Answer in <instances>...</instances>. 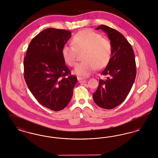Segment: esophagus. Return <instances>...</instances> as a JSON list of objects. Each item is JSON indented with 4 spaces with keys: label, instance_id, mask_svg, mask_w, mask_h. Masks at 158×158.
<instances>
[{
    "label": "esophagus",
    "instance_id": "1",
    "mask_svg": "<svg viewBox=\"0 0 158 158\" xmlns=\"http://www.w3.org/2000/svg\"><path fill=\"white\" fill-rule=\"evenodd\" d=\"M77 80H78V81H79V82H85V81H86V78H85V77H80V76H77Z\"/></svg>",
    "mask_w": 158,
    "mask_h": 158
}]
</instances>
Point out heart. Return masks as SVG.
Listing matches in <instances>:
<instances>
[{"mask_svg":"<svg viewBox=\"0 0 158 158\" xmlns=\"http://www.w3.org/2000/svg\"><path fill=\"white\" fill-rule=\"evenodd\" d=\"M72 45H64L61 54L63 60L69 66H75L77 53L83 54L82 62L76 66L74 73L87 76L97 69L105 67L112 54L111 42L97 32L85 30L76 33L72 40Z\"/></svg>","mask_w":158,"mask_h":158,"instance_id":"1","label":"heart"}]
</instances>
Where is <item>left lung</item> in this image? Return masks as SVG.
Wrapping results in <instances>:
<instances>
[{"mask_svg": "<svg viewBox=\"0 0 158 158\" xmlns=\"http://www.w3.org/2000/svg\"><path fill=\"white\" fill-rule=\"evenodd\" d=\"M107 34L112 45L110 60L101 75L108 76L105 81L99 79L93 94L95 102L101 108L110 110L121 104L127 97L136 76L135 56L133 48L120 32L104 25L97 30Z\"/></svg>", "mask_w": 158, "mask_h": 158, "instance_id": "1", "label": "left lung"}]
</instances>
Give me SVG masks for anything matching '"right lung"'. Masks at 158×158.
I'll return each mask as SVG.
<instances>
[{"label":"right lung","mask_w":158,"mask_h":158,"mask_svg":"<svg viewBox=\"0 0 158 158\" xmlns=\"http://www.w3.org/2000/svg\"><path fill=\"white\" fill-rule=\"evenodd\" d=\"M71 34L53 28L41 31L31 40L23 60L24 78L31 92L40 104L54 111L68 105L77 80L61 54Z\"/></svg>","instance_id":"obj_1"}]
</instances>
